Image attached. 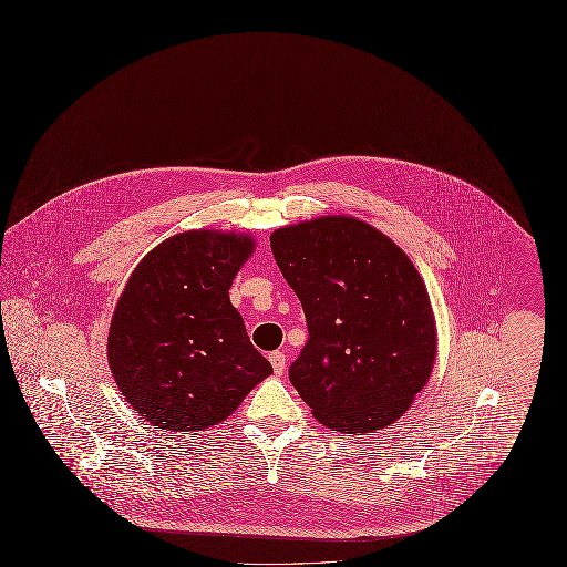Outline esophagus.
<instances>
[{
    "instance_id": "esophagus-1",
    "label": "esophagus",
    "mask_w": 567,
    "mask_h": 567,
    "mask_svg": "<svg viewBox=\"0 0 567 567\" xmlns=\"http://www.w3.org/2000/svg\"><path fill=\"white\" fill-rule=\"evenodd\" d=\"M270 361L271 368H274L276 374H282V372H285V368H287V357H285V352H270Z\"/></svg>"
}]
</instances>
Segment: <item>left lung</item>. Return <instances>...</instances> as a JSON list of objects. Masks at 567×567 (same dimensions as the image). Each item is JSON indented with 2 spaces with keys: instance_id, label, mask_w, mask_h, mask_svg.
I'll return each instance as SVG.
<instances>
[{
  "instance_id": "1",
  "label": "left lung",
  "mask_w": 567,
  "mask_h": 567,
  "mask_svg": "<svg viewBox=\"0 0 567 567\" xmlns=\"http://www.w3.org/2000/svg\"><path fill=\"white\" fill-rule=\"evenodd\" d=\"M270 246L306 315L289 378L315 419L344 433L398 421L435 359L432 303L404 250L352 216L276 229Z\"/></svg>"
}]
</instances>
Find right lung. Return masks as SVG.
Listing matches in <instances>:
<instances>
[{"label": "right lung", "mask_w": 567, "mask_h": 567, "mask_svg": "<svg viewBox=\"0 0 567 567\" xmlns=\"http://www.w3.org/2000/svg\"><path fill=\"white\" fill-rule=\"evenodd\" d=\"M250 252L248 236L187 231L151 250L132 274L110 324V370L157 430H208L271 374L229 301Z\"/></svg>", "instance_id": "add662e5"}]
</instances>
